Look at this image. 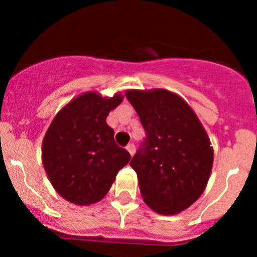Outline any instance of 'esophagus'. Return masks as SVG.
<instances>
[{"label":"esophagus","mask_w":257,"mask_h":257,"mask_svg":"<svg viewBox=\"0 0 257 257\" xmlns=\"http://www.w3.org/2000/svg\"><path fill=\"white\" fill-rule=\"evenodd\" d=\"M126 149H127V152L131 154V156H134V154H135V145H134L133 143H130V144L127 145Z\"/></svg>","instance_id":"esophagus-1"}]
</instances>
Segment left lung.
Returning <instances> with one entry per match:
<instances>
[{
  "instance_id": "left-lung-1",
  "label": "left lung",
  "mask_w": 257,
  "mask_h": 257,
  "mask_svg": "<svg viewBox=\"0 0 257 257\" xmlns=\"http://www.w3.org/2000/svg\"><path fill=\"white\" fill-rule=\"evenodd\" d=\"M145 130L130 166L144 202L161 215L193 205L210 179L213 151L196 113L167 90L126 92Z\"/></svg>"
}]
</instances>
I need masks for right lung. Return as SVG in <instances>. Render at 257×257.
Here are the masks:
<instances>
[{"mask_svg":"<svg viewBox=\"0 0 257 257\" xmlns=\"http://www.w3.org/2000/svg\"><path fill=\"white\" fill-rule=\"evenodd\" d=\"M121 101V94L106 99L86 92L52 119L42 143V162L52 187L67 201L81 206L100 201L131 160L106 124L109 112Z\"/></svg>","mask_w":257,"mask_h":257,"instance_id":"1","label":"right lung"}]
</instances>
